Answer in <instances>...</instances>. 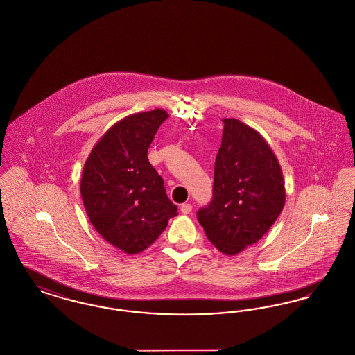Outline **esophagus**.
I'll use <instances>...</instances> for the list:
<instances>
[{
  "mask_svg": "<svg viewBox=\"0 0 355 355\" xmlns=\"http://www.w3.org/2000/svg\"><path fill=\"white\" fill-rule=\"evenodd\" d=\"M180 211H182L183 215H189V214L192 212V205H191V204H183V205L180 207Z\"/></svg>",
  "mask_w": 355,
  "mask_h": 355,
  "instance_id": "34e87169",
  "label": "esophagus"
}]
</instances>
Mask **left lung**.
I'll list each match as a JSON object with an SVG mask.
<instances>
[{
	"mask_svg": "<svg viewBox=\"0 0 355 355\" xmlns=\"http://www.w3.org/2000/svg\"><path fill=\"white\" fill-rule=\"evenodd\" d=\"M214 196L198 211L208 240L234 256L269 231L285 204L277 157L261 135L237 119H223Z\"/></svg>",
	"mask_w": 355,
	"mask_h": 355,
	"instance_id": "left-lung-1",
	"label": "left lung"
}]
</instances>
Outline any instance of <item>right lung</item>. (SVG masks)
I'll return each mask as SVG.
<instances>
[{"label":"right lung","instance_id":"obj_1","mask_svg":"<svg viewBox=\"0 0 355 355\" xmlns=\"http://www.w3.org/2000/svg\"><path fill=\"white\" fill-rule=\"evenodd\" d=\"M167 111L128 115L114 124L89 155L80 195L90 223L114 247L137 254L150 247L178 215L147 150Z\"/></svg>","mask_w":355,"mask_h":355}]
</instances>
